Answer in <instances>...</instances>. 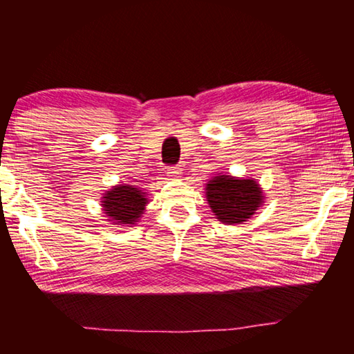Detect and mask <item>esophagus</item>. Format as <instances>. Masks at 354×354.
Returning <instances> with one entry per match:
<instances>
[{
  "mask_svg": "<svg viewBox=\"0 0 354 354\" xmlns=\"http://www.w3.org/2000/svg\"><path fill=\"white\" fill-rule=\"evenodd\" d=\"M167 173H169L170 178H179L181 176L183 170H181V167H170V169L167 170Z\"/></svg>",
  "mask_w": 354,
  "mask_h": 354,
  "instance_id": "esophagus-1",
  "label": "esophagus"
}]
</instances>
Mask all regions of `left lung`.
Here are the masks:
<instances>
[{
    "label": "left lung",
    "instance_id": "obj_1",
    "mask_svg": "<svg viewBox=\"0 0 354 354\" xmlns=\"http://www.w3.org/2000/svg\"><path fill=\"white\" fill-rule=\"evenodd\" d=\"M206 198L220 221L226 225H241L261 207L263 194L254 179L218 175L206 184Z\"/></svg>",
    "mask_w": 354,
    "mask_h": 354
}]
</instances>
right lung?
I'll return each mask as SVG.
<instances>
[{
	"mask_svg": "<svg viewBox=\"0 0 354 354\" xmlns=\"http://www.w3.org/2000/svg\"><path fill=\"white\" fill-rule=\"evenodd\" d=\"M101 200H103L101 206H103L106 217H109L107 220L112 221V225L123 226L134 225L136 221H139L148 203L145 192L131 184L113 185Z\"/></svg>",
	"mask_w": 354,
	"mask_h": 354,
	"instance_id": "add662e5",
	"label": "right lung"
}]
</instances>
